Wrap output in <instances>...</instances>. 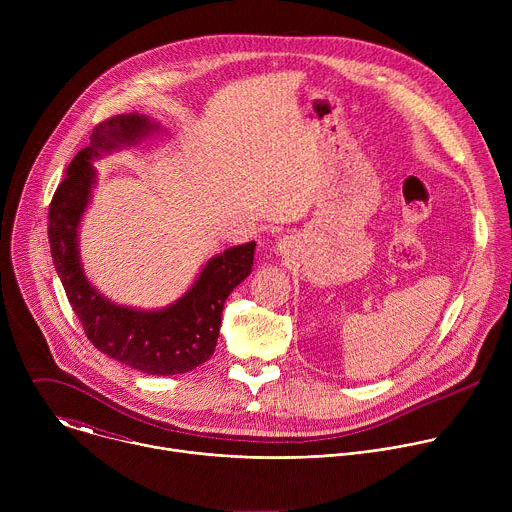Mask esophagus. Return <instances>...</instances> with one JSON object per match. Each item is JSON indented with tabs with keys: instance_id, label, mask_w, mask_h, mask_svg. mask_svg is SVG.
Instances as JSON below:
<instances>
[{
	"instance_id": "1",
	"label": "esophagus",
	"mask_w": 512,
	"mask_h": 512,
	"mask_svg": "<svg viewBox=\"0 0 512 512\" xmlns=\"http://www.w3.org/2000/svg\"><path fill=\"white\" fill-rule=\"evenodd\" d=\"M277 249H281V245H277Z\"/></svg>"
}]
</instances>
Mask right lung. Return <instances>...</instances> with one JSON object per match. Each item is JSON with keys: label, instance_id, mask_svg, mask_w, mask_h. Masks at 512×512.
Masks as SVG:
<instances>
[{"label": "right lung", "instance_id": "right-lung-1", "mask_svg": "<svg viewBox=\"0 0 512 512\" xmlns=\"http://www.w3.org/2000/svg\"><path fill=\"white\" fill-rule=\"evenodd\" d=\"M164 127L145 113L99 123L91 143L66 168L48 210V239L66 298L97 350L145 375H184L206 362L221 332L231 291L251 275L255 241L212 255L172 304L141 310L111 302L89 281L79 231L97 186L95 162L160 135Z\"/></svg>", "mask_w": 512, "mask_h": 512}]
</instances>
